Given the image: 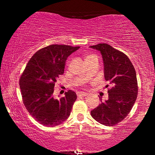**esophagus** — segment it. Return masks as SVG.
Instances as JSON below:
<instances>
[{"label":"esophagus","instance_id":"obj_1","mask_svg":"<svg viewBox=\"0 0 155 155\" xmlns=\"http://www.w3.org/2000/svg\"><path fill=\"white\" fill-rule=\"evenodd\" d=\"M87 93H84V92H78L77 93V95L78 97H86L87 96Z\"/></svg>","mask_w":155,"mask_h":155}]
</instances>
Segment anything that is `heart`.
<instances>
[{
  "label": "heart",
  "mask_w": 155,
  "mask_h": 155,
  "mask_svg": "<svg viewBox=\"0 0 155 155\" xmlns=\"http://www.w3.org/2000/svg\"><path fill=\"white\" fill-rule=\"evenodd\" d=\"M89 56H87V57H86V58H87V57H89Z\"/></svg>",
  "instance_id": "obj_1"
}]
</instances>
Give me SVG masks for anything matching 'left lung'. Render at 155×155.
<instances>
[{"label": "left lung", "instance_id": "1", "mask_svg": "<svg viewBox=\"0 0 155 155\" xmlns=\"http://www.w3.org/2000/svg\"><path fill=\"white\" fill-rule=\"evenodd\" d=\"M90 47L101 52L105 80L112 86L108 90L109 98L104 102L99 99L101 104L91 111V116L99 124L115 126L128 116L137 99L138 86L135 70L124 53L109 44H99Z\"/></svg>", "mask_w": 155, "mask_h": 155}]
</instances>
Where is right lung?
<instances>
[{
	"instance_id": "1",
	"label": "right lung",
	"mask_w": 155,
	"mask_h": 155,
	"mask_svg": "<svg viewBox=\"0 0 155 155\" xmlns=\"http://www.w3.org/2000/svg\"><path fill=\"white\" fill-rule=\"evenodd\" d=\"M80 46L52 44L37 51L28 61L19 84L25 108L35 119L51 127L69 117L76 93L68 90L58 100L53 97L55 83L64 73L68 57Z\"/></svg>"
}]
</instances>
